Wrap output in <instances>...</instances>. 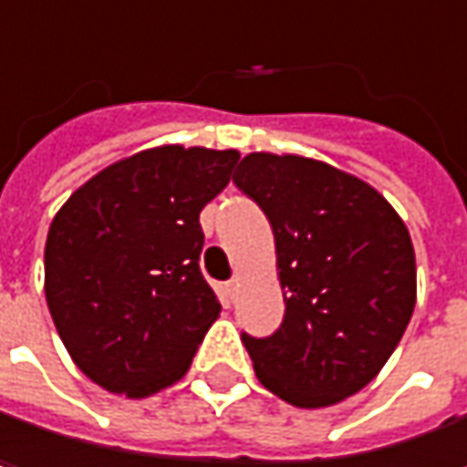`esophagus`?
Masks as SVG:
<instances>
[{"label": "esophagus", "instance_id": "34e87169", "mask_svg": "<svg viewBox=\"0 0 467 467\" xmlns=\"http://www.w3.org/2000/svg\"><path fill=\"white\" fill-rule=\"evenodd\" d=\"M237 286H240V281H237V278H233V281H227V286H224V289H227V295H230V297H234Z\"/></svg>", "mask_w": 467, "mask_h": 467}]
</instances>
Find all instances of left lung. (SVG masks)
<instances>
[{"label":"left lung","instance_id":"8db88e82","mask_svg":"<svg viewBox=\"0 0 467 467\" xmlns=\"http://www.w3.org/2000/svg\"><path fill=\"white\" fill-rule=\"evenodd\" d=\"M234 186L267 216L286 314L243 332L256 379L297 409L370 384L411 322L417 259L395 208L365 181L306 156L248 153Z\"/></svg>","mask_w":467,"mask_h":467}]
</instances>
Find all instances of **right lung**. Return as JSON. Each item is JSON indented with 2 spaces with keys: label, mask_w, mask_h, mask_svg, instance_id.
Listing matches in <instances>:
<instances>
[{
  "label": "right lung",
  "mask_w": 467,
  "mask_h": 467,
  "mask_svg": "<svg viewBox=\"0 0 467 467\" xmlns=\"http://www.w3.org/2000/svg\"><path fill=\"white\" fill-rule=\"evenodd\" d=\"M237 150L159 145L86 181L53 216L46 300L72 362L102 389L148 398L192 365L219 300L200 270V211Z\"/></svg>",
  "instance_id": "1"
}]
</instances>
